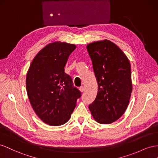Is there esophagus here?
<instances>
[{"instance_id": "esophagus-1", "label": "esophagus", "mask_w": 158, "mask_h": 158, "mask_svg": "<svg viewBox=\"0 0 158 158\" xmlns=\"http://www.w3.org/2000/svg\"><path fill=\"white\" fill-rule=\"evenodd\" d=\"M79 90H80L81 92H83L85 90V87L84 86H81L79 87Z\"/></svg>"}]
</instances>
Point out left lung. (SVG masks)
Here are the masks:
<instances>
[{"label":"left lung","mask_w":158,"mask_h":158,"mask_svg":"<svg viewBox=\"0 0 158 158\" xmlns=\"http://www.w3.org/2000/svg\"><path fill=\"white\" fill-rule=\"evenodd\" d=\"M87 48L98 83L97 97L89 108L97 123L110 124L123 116L131 97L130 61L110 40L93 42Z\"/></svg>","instance_id":"obj_1"}]
</instances>
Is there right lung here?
I'll list each match as a JSON object with an SVG mask.
<instances>
[{"label":"right lung","mask_w":158,"mask_h":158,"mask_svg":"<svg viewBox=\"0 0 158 158\" xmlns=\"http://www.w3.org/2000/svg\"><path fill=\"white\" fill-rule=\"evenodd\" d=\"M76 46L56 42L48 44L33 60L26 76V91L34 110L45 123L60 126L70 118L81 96L64 67Z\"/></svg>","instance_id":"right-lung-1"}]
</instances>
